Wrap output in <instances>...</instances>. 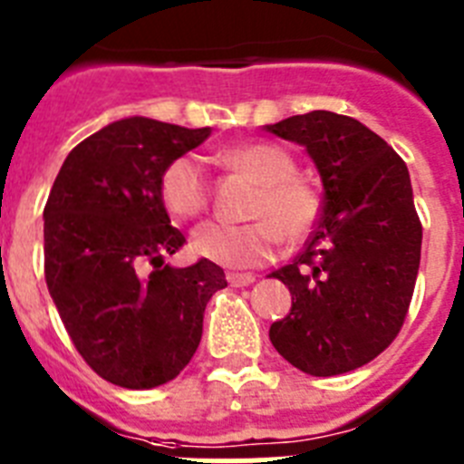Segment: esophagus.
Wrapping results in <instances>:
<instances>
[{"label":"esophagus","mask_w":464,"mask_h":464,"mask_svg":"<svg viewBox=\"0 0 464 464\" xmlns=\"http://www.w3.org/2000/svg\"><path fill=\"white\" fill-rule=\"evenodd\" d=\"M253 281H256V276H253V274H248V272L227 274V283H229V285H235V288H244V285H251Z\"/></svg>","instance_id":"obj_1"}]
</instances>
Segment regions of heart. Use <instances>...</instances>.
<instances>
[{
    "mask_svg": "<svg viewBox=\"0 0 464 464\" xmlns=\"http://www.w3.org/2000/svg\"><path fill=\"white\" fill-rule=\"evenodd\" d=\"M223 162L257 183L246 225L207 223L195 229L192 251L223 267H257L276 256L281 239L297 246L321 218V192L297 176V162L269 141H244L223 150ZM160 199L174 218L202 216L211 202L207 171L192 158L171 160L160 179Z\"/></svg>",
    "mask_w": 464,
    "mask_h": 464,
    "instance_id": "b5f03b06",
    "label": "heart"
}]
</instances>
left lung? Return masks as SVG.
I'll use <instances>...</instances> for the list:
<instances>
[{"label": "left lung", "instance_id": "left-lung-1", "mask_svg": "<svg viewBox=\"0 0 464 464\" xmlns=\"http://www.w3.org/2000/svg\"><path fill=\"white\" fill-rule=\"evenodd\" d=\"M265 130L304 146L325 190L304 251L272 274L293 309L269 339L304 374H346L391 346L411 304L423 225L409 169L370 127L332 111Z\"/></svg>", "mask_w": 464, "mask_h": 464}]
</instances>
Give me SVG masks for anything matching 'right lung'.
<instances>
[{"label": "right lung", "mask_w": 464, "mask_h": 464, "mask_svg": "<svg viewBox=\"0 0 464 464\" xmlns=\"http://www.w3.org/2000/svg\"><path fill=\"white\" fill-rule=\"evenodd\" d=\"M208 127L125 118L67 155L44 208L48 293L81 358L109 383L146 391L176 379L202 339L216 262L169 267L186 237L169 225L160 179Z\"/></svg>", "instance_id": "right-lung-1"}]
</instances>
